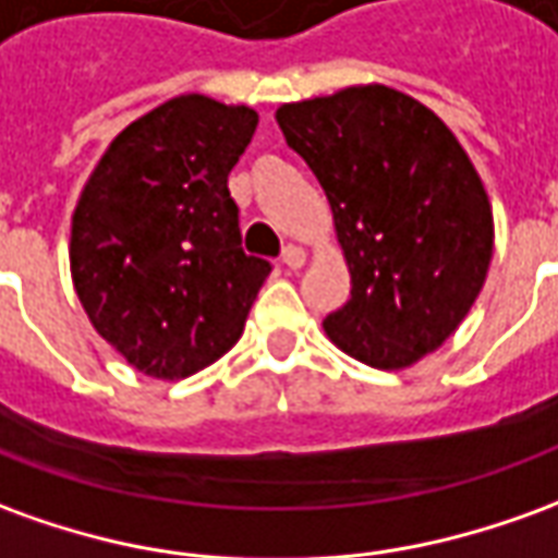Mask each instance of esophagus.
Masks as SVG:
<instances>
[{"instance_id": "obj_1", "label": "esophagus", "mask_w": 558, "mask_h": 558, "mask_svg": "<svg viewBox=\"0 0 558 558\" xmlns=\"http://www.w3.org/2000/svg\"><path fill=\"white\" fill-rule=\"evenodd\" d=\"M305 263H307V253L302 251V247L290 244V247L283 251V266L290 268V271H299V268L305 266Z\"/></svg>"}]
</instances>
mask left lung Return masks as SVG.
Masks as SVG:
<instances>
[{
  "label": "left lung",
  "mask_w": 558,
  "mask_h": 558,
  "mask_svg": "<svg viewBox=\"0 0 558 558\" xmlns=\"http://www.w3.org/2000/svg\"><path fill=\"white\" fill-rule=\"evenodd\" d=\"M275 117L329 198L350 268V299L323 329L372 368H411L483 290L496 232L481 174L441 117L384 84L280 105Z\"/></svg>",
  "instance_id": "8db88e82"
}]
</instances>
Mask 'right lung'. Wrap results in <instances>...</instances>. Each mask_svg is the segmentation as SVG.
<instances>
[{"label": "right lung", "mask_w": 558, "mask_h": 558, "mask_svg": "<svg viewBox=\"0 0 558 558\" xmlns=\"http://www.w3.org/2000/svg\"><path fill=\"white\" fill-rule=\"evenodd\" d=\"M259 114L186 93L108 144L72 214V283L132 368L181 380L235 344L268 266L241 251L229 171Z\"/></svg>", "instance_id": "1"}]
</instances>
